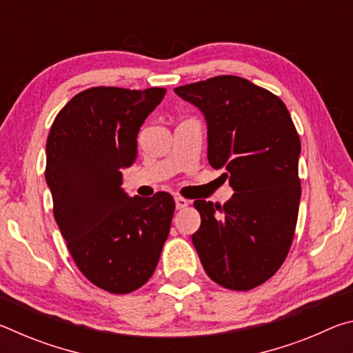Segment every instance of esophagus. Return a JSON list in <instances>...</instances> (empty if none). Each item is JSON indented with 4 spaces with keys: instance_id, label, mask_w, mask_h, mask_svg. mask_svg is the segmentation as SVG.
Listing matches in <instances>:
<instances>
[{
    "instance_id": "34e87169",
    "label": "esophagus",
    "mask_w": 353,
    "mask_h": 353,
    "mask_svg": "<svg viewBox=\"0 0 353 353\" xmlns=\"http://www.w3.org/2000/svg\"><path fill=\"white\" fill-rule=\"evenodd\" d=\"M174 202H176V208H177V210H181V208H185V207H187V205L190 204V202H188L187 199L181 198V196H176Z\"/></svg>"
}]
</instances>
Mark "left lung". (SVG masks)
<instances>
[{"mask_svg":"<svg viewBox=\"0 0 353 353\" xmlns=\"http://www.w3.org/2000/svg\"><path fill=\"white\" fill-rule=\"evenodd\" d=\"M207 123V157L235 193L224 205L194 201L201 227L191 235L213 282L246 291L282 266L294 236L301 140L283 101L238 76L174 88Z\"/></svg>","mask_w":353,"mask_h":353,"instance_id":"obj_1","label":"left lung"}]
</instances>
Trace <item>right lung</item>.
<instances>
[{"mask_svg": "<svg viewBox=\"0 0 353 353\" xmlns=\"http://www.w3.org/2000/svg\"><path fill=\"white\" fill-rule=\"evenodd\" d=\"M165 93L88 88L59 112L48 135L45 179L56 223L81 272L113 294L148 282L170 234L171 194L130 198L121 188L141 124Z\"/></svg>", "mask_w": 353, "mask_h": 353, "instance_id": "add662e5", "label": "right lung"}]
</instances>
